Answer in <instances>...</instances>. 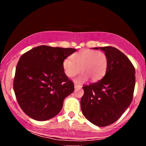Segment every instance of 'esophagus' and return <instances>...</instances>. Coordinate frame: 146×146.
Returning <instances> with one entry per match:
<instances>
[{"mask_svg": "<svg viewBox=\"0 0 146 146\" xmlns=\"http://www.w3.org/2000/svg\"><path fill=\"white\" fill-rule=\"evenodd\" d=\"M82 88V86L81 85H78L76 84H75V89H78V88Z\"/></svg>", "mask_w": 146, "mask_h": 146, "instance_id": "obj_1", "label": "esophagus"}]
</instances>
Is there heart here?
I'll list each match as a JSON object with an SVG mask.
<instances>
[{
	"label": "heart",
	"mask_w": 146,
	"mask_h": 146,
	"mask_svg": "<svg viewBox=\"0 0 146 146\" xmlns=\"http://www.w3.org/2000/svg\"><path fill=\"white\" fill-rule=\"evenodd\" d=\"M108 58L105 53L93 49H82L74 53L70 58H66L62 62L64 73L69 78H73L80 72L82 73L76 79V82H84L90 78L96 82L100 80L107 71Z\"/></svg>",
	"instance_id": "heart-1"
}]
</instances>
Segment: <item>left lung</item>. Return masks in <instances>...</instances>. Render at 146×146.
<instances>
[{"label": "left lung", "instance_id": "obj_1", "mask_svg": "<svg viewBox=\"0 0 146 146\" xmlns=\"http://www.w3.org/2000/svg\"><path fill=\"white\" fill-rule=\"evenodd\" d=\"M99 49L108 56L107 71L100 80L83 86L84 93L80 107L90 122L105 127L119 119L131 103L135 69L129 59L118 49L112 46Z\"/></svg>", "mask_w": 146, "mask_h": 146}]
</instances>
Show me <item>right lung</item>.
<instances>
[{"label": "right lung", "instance_id": "right-lung-1", "mask_svg": "<svg viewBox=\"0 0 146 146\" xmlns=\"http://www.w3.org/2000/svg\"><path fill=\"white\" fill-rule=\"evenodd\" d=\"M74 48L39 46L27 51L17 63L13 90L22 110L34 120L50 119L60 111L63 101L75 90L62 62Z\"/></svg>", "mask_w": 146, "mask_h": 146}]
</instances>
